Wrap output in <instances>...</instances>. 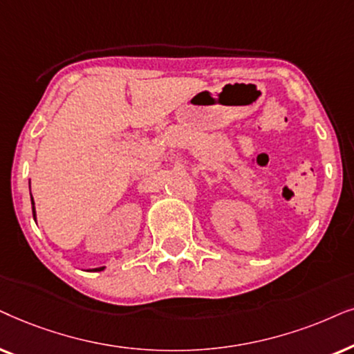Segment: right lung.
<instances>
[{
  "label": "right lung",
  "instance_id": "right-lung-1",
  "mask_svg": "<svg viewBox=\"0 0 354 354\" xmlns=\"http://www.w3.org/2000/svg\"><path fill=\"white\" fill-rule=\"evenodd\" d=\"M29 186H30V183H29ZM32 196V194H30ZM32 214H34V220L37 221V214H35V202H34V197H32ZM103 268L105 267H98V268H93V272H102Z\"/></svg>",
  "mask_w": 354,
  "mask_h": 354
}]
</instances>
